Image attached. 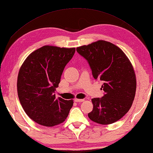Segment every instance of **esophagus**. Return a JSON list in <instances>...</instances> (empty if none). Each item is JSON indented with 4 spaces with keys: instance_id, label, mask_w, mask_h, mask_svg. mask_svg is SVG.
<instances>
[{
    "instance_id": "1",
    "label": "esophagus",
    "mask_w": 153,
    "mask_h": 153,
    "mask_svg": "<svg viewBox=\"0 0 153 153\" xmlns=\"http://www.w3.org/2000/svg\"><path fill=\"white\" fill-rule=\"evenodd\" d=\"M84 100L83 99H77V98H75L74 99V102H83Z\"/></svg>"
}]
</instances>
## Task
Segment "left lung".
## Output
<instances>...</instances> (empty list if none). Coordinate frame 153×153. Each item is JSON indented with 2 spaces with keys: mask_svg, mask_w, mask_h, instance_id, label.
Listing matches in <instances>:
<instances>
[{
  "mask_svg": "<svg viewBox=\"0 0 153 153\" xmlns=\"http://www.w3.org/2000/svg\"><path fill=\"white\" fill-rule=\"evenodd\" d=\"M76 51L89 63L94 78L103 82L104 96L91 100L94 108L89 118L102 125L117 121L129 111L136 94L131 62L119 47L105 41L77 47Z\"/></svg>",
  "mask_w": 153,
  "mask_h": 153,
  "instance_id": "left-lung-1",
  "label": "left lung"
}]
</instances>
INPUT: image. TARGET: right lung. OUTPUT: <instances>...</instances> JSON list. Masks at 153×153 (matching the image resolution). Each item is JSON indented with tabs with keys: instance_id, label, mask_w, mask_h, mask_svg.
Wrapping results in <instances>:
<instances>
[{
	"instance_id": "obj_1",
	"label": "right lung",
	"mask_w": 153,
	"mask_h": 153,
	"mask_svg": "<svg viewBox=\"0 0 153 153\" xmlns=\"http://www.w3.org/2000/svg\"><path fill=\"white\" fill-rule=\"evenodd\" d=\"M75 48L45 45L27 56L17 76V94L22 106L37 123L53 127L63 123L73 100L56 98V88Z\"/></svg>"
}]
</instances>
